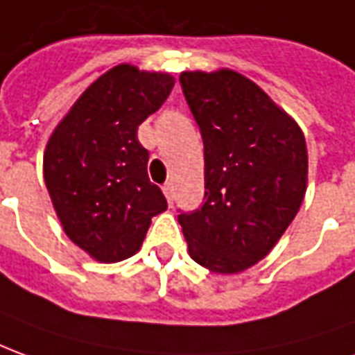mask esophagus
I'll return each instance as SVG.
<instances>
[{
    "instance_id": "1",
    "label": "esophagus",
    "mask_w": 355,
    "mask_h": 355,
    "mask_svg": "<svg viewBox=\"0 0 355 355\" xmlns=\"http://www.w3.org/2000/svg\"><path fill=\"white\" fill-rule=\"evenodd\" d=\"M164 195H166V199H168V202L172 205L173 202V183L172 182H166L164 183Z\"/></svg>"
}]
</instances>
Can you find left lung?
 Masks as SVG:
<instances>
[{"instance_id": "obj_1", "label": "left lung", "mask_w": 355, "mask_h": 355, "mask_svg": "<svg viewBox=\"0 0 355 355\" xmlns=\"http://www.w3.org/2000/svg\"><path fill=\"white\" fill-rule=\"evenodd\" d=\"M180 83L205 145V197L178 220L193 261L241 272L275 248L302 207L304 133L236 71H187Z\"/></svg>"}]
</instances>
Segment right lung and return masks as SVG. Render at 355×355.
Wrapping results in <instances>:
<instances>
[{
  "label": "right lung",
  "mask_w": 355,
  "mask_h": 355,
  "mask_svg": "<svg viewBox=\"0 0 355 355\" xmlns=\"http://www.w3.org/2000/svg\"><path fill=\"white\" fill-rule=\"evenodd\" d=\"M173 77L117 65L83 92L44 154V182L73 243L102 263L135 255L168 209L148 180L137 129L170 96Z\"/></svg>",
  "instance_id": "add662e5"
}]
</instances>
